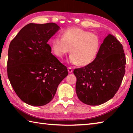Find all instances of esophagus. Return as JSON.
<instances>
[{"label": "esophagus", "instance_id": "obj_1", "mask_svg": "<svg viewBox=\"0 0 133 133\" xmlns=\"http://www.w3.org/2000/svg\"><path fill=\"white\" fill-rule=\"evenodd\" d=\"M73 71V68H72L71 67H68V72L69 73H71V72ZM69 77L67 76V80H69Z\"/></svg>", "mask_w": 133, "mask_h": 133}]
</instances>
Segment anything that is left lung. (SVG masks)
I'll return each mask as SVG.
<instances>
[{"instance_id":"8db88e82","label":"left lung","mask_w":133,"mask_h":133,"mask_svg":"<svg viewBox=\"0 0 133 133\" xmlns=\"http://www.w3.org/2000/svg\"><path fill=\"white\" fill-rule=\"evenodd\" d=\"M60 29L55 23H29L11 41L8 78L17 96L33 106L50 102L68 75L66 66L51 53L48 42Z\"/></svg>"}]
</instances>
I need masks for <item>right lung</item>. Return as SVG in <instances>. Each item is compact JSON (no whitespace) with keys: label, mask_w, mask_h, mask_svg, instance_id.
<instances>
[{"label":"right lung","mask_w":133,"mask_h":133,"mask_svg":"<svg viewBox=\"0 0 133 133\" xmlns=\"http://www.w3.org/2000/svg\"><path fill=\"white\" fill-rule=\"evenodd\" d=\"M125 64L122 44L116 37L109 35L93 62L74 70L79 100L84 104L96 105L112 98L122 82Z\"/></svg>","instance_id":"right-lung-1"}]
</instances>
